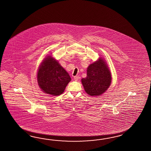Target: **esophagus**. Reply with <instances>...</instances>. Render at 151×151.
Returning <instances> with one entry per match:
<instances>
[{
    "label": "esophagus",
    "instance_id": "obj_1",
    "mask_svg": "<svg viewBox=\"0 0 151 151\" xmlns=\"http://www.w3.org/2000/svg\"><path fill=\"white\" fill-rule=\"evenodd\" d=\"M73 78L76 81H78V80L79 79V77L78 76H74Z\"/></svg>",
    "mask_w": 151,
    "mask_h": 151
}]
</instances>
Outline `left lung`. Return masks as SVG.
I'll use <instances>...</instances> for the list:
<instances>
[{"label":"left lung","instance_id":"left-lung-1","mask_svg":"<svg viewBox=\"0 0 151 151\" xmlns=\"http://www.w3.org/2000/svg\"><path fill=\"white\" fill-rule=\"evenodd\" d=\"M111 74L104 61H99L89 65L87 77L81 79L86 93L90 96H100L111 85Z\"/></svg>","mask_w":151,"mask_h":151}]
</instances>
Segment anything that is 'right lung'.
I'll return each mask as SVG.
<instances>
[{"mask_svg": "<svg viewBox=\"0 0 151 151\" xmlns=\"http://www.w3.org/2000/svg\"><path fill=\"white\" fill-rule=\"evenodd\" d=\"M37 80L44 93L58 96L63 93L71 78L58 62L49 56L39 67Z\"/></svg>", "mask_w": 151, "mask_h": 151, "instance_id": "1", "label": "right lung"}]
</instances>
